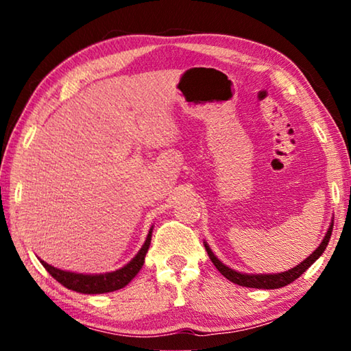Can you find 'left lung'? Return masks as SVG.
I'll use <instances>...</instances> for the list:
<instances>
[{
	"mask_svg": "<svg viewBox=\"0 0 351 351\" xmlns=\"http://www.w3.org/2000/svg\"><path fill=\"white\" fill-rule=\"evenodd\" d=\"M331 232H332V221L330 224L328 230H326L322 243H320L319 247L310 255V257L305 258L300 265L294 266V268H291V269L285 271V272H277V274H241V272H237L234 269H230L229 266L223 265L221 261L217 258V255L210 251V247L207 246L206 241H204V247L207 251V255H209V258L212 260V263L215 265V268L219 272H221V274L226 278H228V280L240 285V287H246V288L277 289V288L287 287V285H289L291 282H294L295 278H299L308 268H310L314 261H316L320 257V255H322V252L325 251V247L328 246Z\"/></svg>",
	"mask_w": 351,
	"mask_h": 351,
	"instance_id": "left-lung-1",
	"label": "left lung"
}]
</instances>
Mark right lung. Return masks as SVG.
Listing matches in <instances>:
<instances>
[{"label": "right lung", "instance_id": "1", "mask_svg": "<svg viewBox=\"0 0 351 351\" xmlns=\"http://www.w3.org/2000/svg\"><path fill=\"white\" fill-rule=\"evenodd\" d=\"M152 232L153 228L147 235L144 246L139 249V252L136 254V257L130 261V263H127L123 268L117 271L106 272V274H77V272L57 269L54 266L47 265L43 260H40V263L43 265L45 269L49 272L58 283H62L64 288L77 291V293L82 294L111 293V291H117L127 287V285L133 280L134 276L141 271L145 260V254L148 251V247H150Z\"/></svg>", "mask_w": 351, "mask_h": 351}]
</instances>
